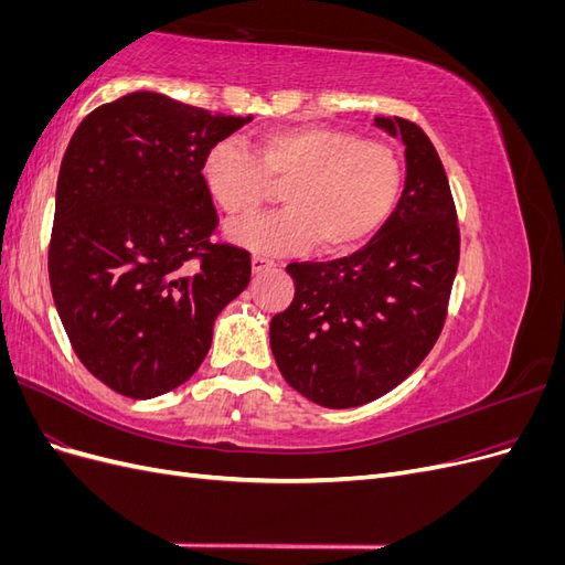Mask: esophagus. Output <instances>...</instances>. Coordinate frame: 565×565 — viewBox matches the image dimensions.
Masks as SVG:
<instances>
[{"label": "esophagus", "instance_id": "esophagus-1", "mask_svg": "<svg viewBox=\"0 0 565 565\" xmlns=\"http://www.w3.org/2000/svg\"><path fill=\"white\" fill-rule=\"evenodd\" d=\"M273 266H276V262L268 259V256H262V254H254V256H252V270H254V273L268 270V268H273Z\"/></svg>", "mask_w": 565, "mask_h": 565}]
</instances>
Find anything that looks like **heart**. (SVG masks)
I'll use <instances>...</instances> for the list:
<instances>
[{"mask_svg":"<svg viewBox=\"0 0 565 565\" xmlns=\"http://www.w3.org/2000/svg\"><path fill=\"white\" fill-rule=\"evenodd\" d=\"M204 191L228 216H247L284 183L285 210L226 228L235 245L262 254L313 247L344 254L365 245L396 210L403 164L393 148L330 125L268 131L254 152L237 139L216 141L200 162Z\"/></svg>","mask_w":565,"mask_h":565,"instance_id":"1","label":"heart"}]
</instances>
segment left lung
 Wrapping results in <instances>:
<instances>
[{
    "label": "left lung",
    "instance_id": "left-lung-1",
    "mask_svg": "<svg viewBox=\"0 0 565 565\" xmlns=\"http://www.w3.org/2000/svg\"><path fill=\"white\" fill-rule=\"evenodd\" d=\"M374 125L405 146L396 210L351 256L289 264L295 299L270 318L285 382L334 409L380 398L415 372L446 322L459 262L450 183L429 136L403 117Z\"/></svg>",
    "mask_w": 565,
    "mask_h": 565
}]
</instances>
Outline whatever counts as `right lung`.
Listing matches in <instances>:
<instances>
[{"label":"right lung","mask_w":565,"mask_h":565,"mask_svg":"<svg viewBox=\"0 0 565 565\" xmlns=\"http://www.w3.org/2000/svg\"><path fill=\"white\" fill-rule=\"evenodd\" d=\"M247 122L131 92L92 110L65 148L51 295L84 367L122 396L181 386L249 285V252L212 243L216 210L200 179L204 152Z\"/></svg>","instance_id":"right-lung-1"}]
</instances>
